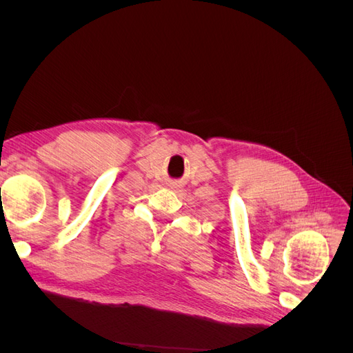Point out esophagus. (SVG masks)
<instances>
[{
  "label": "esophagus",
  "mask_w": 353,
  "mask_h": 353,
  "mask_svg": "<svg viewBox=\"0 0 353 353\" xmlns=\"http://www.w3.org/2000/svg\"><path fill=\"white\" fill-rule=\"evenodd\" d=\"M172 187H175V184H172Z\"/></svg>",
  "instance_id": "esophagus-1"
}]
</instances>
